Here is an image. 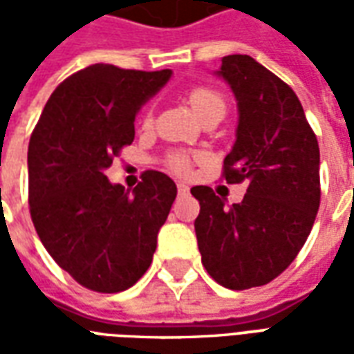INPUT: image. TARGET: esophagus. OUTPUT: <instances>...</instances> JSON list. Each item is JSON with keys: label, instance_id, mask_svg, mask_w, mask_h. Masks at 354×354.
I'll return each instance as SVG.
<instances>
[{"label": "esophagus", "instance_id": "obj_1", "mask_svg": "<svg viewBox=\"0 0 354 354\" xmlns=\"http://www.w3.org/2000/svg\"><path fill=\"white\" fill-rule=\"evenodd\" d=\"M187 192H189V187L180 182V184H178V193H180V195H185Z\"/></svg>", "mask_w": 354, "mask_h": 354}]
</instances>
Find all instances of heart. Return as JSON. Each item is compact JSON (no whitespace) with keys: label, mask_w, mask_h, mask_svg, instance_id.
<instances>
[{"label":"heart","mask_w":354,"mask_h":354,"mask_svg":"<svg viewBox=\"0 0 354 354\" xmlns=\"http://www.w3.org/2000/svg\"><path fill=\"white\" fill-rule=\"evenodd\" d=\"M187 100L192 104L193 111L203 119L212 111H223L225 113V98L220 91H216L212 87H193L187 94ZM144 127L149 129L153 124V111L147 109L144 113ZM165 167L174 172V174H189L193 167V155L182 149H174L169 151L165 157Z\"/></svg>","instance_id":"obj_1"}]
</instances>
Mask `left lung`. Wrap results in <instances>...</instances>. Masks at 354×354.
I'll list each match as a JSON object with an SVG mask.
<instances>
[{
  "label": "left lung",
  "mask_w": 354,
  "mask_h": 354,
  "mask_svg": "<svg viewBox=\"0 0 354 354\" xmlns=\"http://www.w3.org/2000/svg\"><path fill=\"white\" fill-rule=\"evenodd\" d=\"M218 73L239 102L237 142L222 178L245 182L246 193L225 207L212 187H192L201 205L195 233L208 274L246 290L277 279L311 233L320 205L319 142L296 93L252 57H223Z\"/></svg>",
  "instance_id": "left-lung-1"
}]
</instances>
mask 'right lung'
<instances>
[{
	"label": "right lung",
	"instance_id": "obj_1",
	"mask_svg": "<svg viewBox=\"0 0 354 354\" xmlns=\"http://www.w3.org/2000/svg\"><path fill=\"white\" fill-rule=\"evenodd\" d=\"M169 77L170 70L88 66L55 88L30 136L35 231L73 281L100 294L123 292L146 273L176 199V184L159 170L142 172L132 193L104 174L132 144L140 106Z\"/></svg>",
	"mask_w": 354,
	"mask_h": 354
}]
</instances>
